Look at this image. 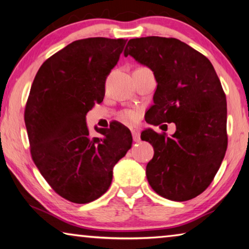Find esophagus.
<instances>
[{"label": "esophagus", "mask_w": 249, "mask_h": 249, "mask_svg": "<svg viewBox=\"0 0 249 249\" xmlns=\"http://www.w3.org/2000/svg\"><path fill=\"white\" fill-rule=\"evenodd\" d=\"M130 132H132L134 142H138L140 139V130L136 127H134V128H130Z\"/></svg>", "instance_id": "34e87169"}]
</instances>
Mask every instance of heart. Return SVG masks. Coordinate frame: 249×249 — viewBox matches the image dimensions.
<instances>
[{
  "label": "heart",
  "mask_w": 249,
  "mask_h": 249,
  "mask_svg": "<svg viewBox=\"0 0 249 249\" xmlns=\"http://www.w3.org/2000/svg\"><path fill=\"white\" fill-rule=\"evenodd\" d=\"M117 117H119V120L123 122V123H134V122H136L138 119V111L135 109H124L119 112Z\"/></svg>",
  "instance_id": "heart-1"
}]
</instances>
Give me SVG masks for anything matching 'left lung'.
Here are the masks:
<instances>
[{"instance_id": "8db88e82", "label": "left lung", "mask_w": 249, "mask_h": 249, "mask_svg": "<svg viewBox=\"0 0 249 249\" xmlns=\"http://www.w3.org/2000/svg\"><path fill=\"white\" fill-rule=\"evenodd\" d=\"M124 55L155 74L148 123L176 126L172 137L150 128L142 133L155 150L148 182L166 199H193L213 180L228 148L227 98L218 75L203 54L175 38L130 39Z\"/></svg>"}]
</instances>
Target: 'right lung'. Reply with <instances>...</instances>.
I'll return each mask as SVG.
<instances>
[{
	"label": "right lung",
	"instance_id": "obj_1",
	"mask_svg": "<svg viewBox=\"0 0 249 249\" xmlns=\"http://www.w3.org/2000/svg\"><path fill=\"white\" fill-rule=\"evenodd\" d=\"M127 40L87 38L40 66L25 107L31 158L57 195L88 203L109 189L113 166L132 147L130 130L114 123L91 137L86 114L103 101L106 79Z\"/></svg>",
	"mask_w": 249,
	"mask_h": 249
}]
</instances>
